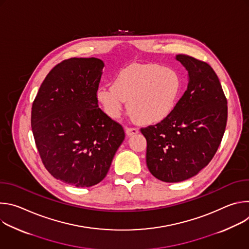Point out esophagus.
<instances>
[{
	"label": "esophagus",
	"instance_id": "1",
	"mask_svg": "<svg viewBox=\"0 0 249 249\" xmlns=\"http://www.w3.org/2000/svg\"><path fill=\"white\" fill-rule=\"evenodd\" d=\"M125 131H126L127 136H131V135L137 134V133L139 132L138 128H135V127H126V128H125Z\"/></svg>",
	"mask_w": 249,
	"mask_h": 249
}]
</instances>
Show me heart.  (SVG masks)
Segmentation results:
<instances>
[{"mask_svg": "<svg viewBox=\"0 0 249 249\" xmlns=\"http://www.w3.org/2000/svg\"><path fill=\"white\" fill-rule=\"evenodd\" d=\"M182 89L178 73L153 64H132L122 69L112 87H101L97 99L105 113L118 118L124 101L130 115L140 123L154 124L174 109Z\"/></svg>", "mask_w": 249, "mask_h": 249, "instance_id": "1", "label": "heart"}]
</instances>
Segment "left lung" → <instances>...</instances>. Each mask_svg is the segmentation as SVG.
<instances>
[{
  "mask_svg": "<svg viewBox=\"0 0 249 249\" xmlns=\"http://www.w3.org/2000/svg\"><path fill=\"white\" fill-rule=\"evenodd\" d=\"M175 58L188 71L187 89L166 118L141 128L147 140V166L164 182L186 180L208 165L228 120L227 97L215 71L189 55Z\"/></svg>",
  "mask_w": 249,
  "mask_h": 249,
  "instance_id": "obj_1",
  "label": "left lung"
}]
</instances>
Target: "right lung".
<instances>
[{
	"instance_id": "add662e5",
	"label": "right lung",
	"mask_w": 249,
	"mask_h": 249,
	"mask_svg": "<svg viewBox=\"0 0 249 249\" xmlns=\"http://www.w3.org/2000/svg\"><path fill=\"white\" fill-rule=\"evenodd\" d=\"M104 63L70 58L46 76L31 108V128L49 173L67 184L90 187L107 174L125 138L121 124L98 107Z\"/></svg>"
}]
</instances>
